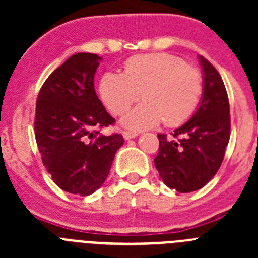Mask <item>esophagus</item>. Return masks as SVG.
<instances>
[{
	"label": "esophagus",
	"mask_w": 258,
	"mask_h": 258,
	"mask_svg": "<svg viewBox=\"0 0 258 258\" xmlns=\"http://www.w3.org/2000/svg\"><path fill=\"white\" fill-rule=\"evenodd\" d=\"M122 136H124L125 140H133V138H136L138 134L133 133V132H124V133H122Z\"/></svg>",
	"instance_id": "esophagus-1"
}]
</instances>
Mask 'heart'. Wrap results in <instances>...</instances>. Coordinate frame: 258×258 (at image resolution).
I'll return each mask as SVG.
<instances>
[{
  "mask_svg": "<svg viewBox=\"0 0 258 258\" xmlns=\"http://www.w3.org/2000/svg\"><path fill=\"white\" fill-rule=\"evenodd\" d=\"M98 92L113 115H122L142 97L145 102L121 118V125L134 132L183 124L197 111L203 92L199 70L184 64L170 54H146L131 58L122 74L106 72Z\"/></svg>",
  "mask_w": 258,
  "mask_h": 258,
  "instance_id": "obj_1",
  "label": "heart"
}]
</instances>
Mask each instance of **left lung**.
Listing matches in <instances>:
<instances>
[{
	"instance_id": "obj_1",
	"label": "left lung",
	"mask_w": 258,
	"mask_h": 258,
	"mask_svg": "<svg viewBox=\"0 0 258 258\" xmlns=\"http://www.w3.org/2000/svg\"><path fill=\"white\" fill-rule=\"evenodd\" d=\"M203 97L197 112L177 127L173 138L159 134L155 166L169 188L191 192L206 186L222 164L230 140V106L217 70L199 55Z\"/></svg>"
}]
</instances>
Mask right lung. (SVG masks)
<instances>
[{
	"instance_id": "obj_1",
	"label": "right lung",
	"mask_w": 258,
	"mask_h": 258,
	"mask_svg": "<svg viewBox=\"0 0 258 258\" xmlns=\"http://www.w3.org/2000/svg\"><path fill=\"white\" fill-rule=\"evenodd\" d=\"M102 58L77 52L46 79L37 97L35 134L42 163L61 190L90 195L108 175L121 134L98 129L115 122L95 94L94 75Z\"/></svg>"
}]
</instances>
